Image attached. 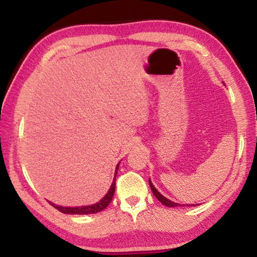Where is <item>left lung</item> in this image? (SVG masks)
Returning <instances> with one entry per match:
<instances>
[{
    "label": "left lung",
    "instance_id": "left-lung-1",
    "mask_svg": "<svg viewBox=\"0 0 257 257\" xmlns=\"http://www.w3.org/2000/svg\"><path fill=\"white\" fill-rule=\"evenodd\" d=\"M149 183H150V187H151V190H152V193H153V195H155V196L158 198V201L160 202V203H163L164 205H166V206H170V208H172V206H179L180 204L179 203H175V202H172V201H170L168 200V198H166V197H164L162 194L159 193L158 190H157L156 188H155V186L152 185V182H151V180L149 179ZM190 205V204H189ZM191 205H195V204H191Z\"/></svg>",
    "mask_w": 257,
    "mask_h": 257
}]
</instances>
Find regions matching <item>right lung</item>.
<instances>
[{
    "mask_svg": "<svg viewBox=\"0 0 257 257\" xmlns=\"http://www.w3.org/2000/svg\"><path fill=\"white\" fill-rule=\"evenodd\" d=\"M117 168H118V165L116 166L115 178H114V180H113V183H112V186H110L108 193H107L100 201L95 203V204L87 205V206H77V208H66V206L55 205L54 203H51V202L49 203H51L52 206H54L55 209L59 210V211L67 213V214H89V213H97L99 211H102V210H104L106 206L109 204L110 201H112L114 191H115V179H116V174H117Z\"/></svg>",
    "mask_w": 257,
    "mask_h": 257,
    "instance_id": "obj_1",
    "label": "right lung"
}]
</instances>
